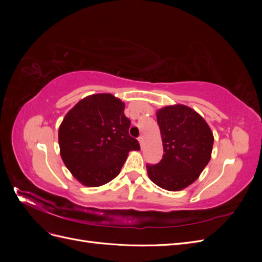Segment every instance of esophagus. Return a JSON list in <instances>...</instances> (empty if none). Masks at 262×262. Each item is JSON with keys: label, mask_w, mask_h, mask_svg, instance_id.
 <instances>
[{"label": "esophagus", "mask_w": 262, "mask_h": 262, "mask_svg": "<svg viewBox=\"0 0 262 262\" xmlns=\"http://www.w3.org/2000/svg\"><path fill=\"white\" fill-rule=\"evenodd\" d=\"M139 142H140V145L143 146V143H144V137L143 136L139 137Z\"/></svg>", "instance_id": "1"}]
</instances>
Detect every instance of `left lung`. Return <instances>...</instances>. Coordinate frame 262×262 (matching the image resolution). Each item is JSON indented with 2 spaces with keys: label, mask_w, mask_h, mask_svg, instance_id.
Listing matches in <instances>:
<instances>
[{
  "label": "left lung",
  "mask_w": 262,
  "mask_h": 262,
  "mask_svg": "<svg viewBox=\"0 0 262 262\" xmlns=\"http://www.w3.org/2000/svg\"><path fill=\"white\" fill-rule=\"evenodd\" d=\"M156 118L164 154L160 163L146 164L147 175L158 187L179 191L194 182L210 162L213 133L204 119L185 105L164 107Z\"/></svg>",
  "instance_id": "1"
}]
</instances>
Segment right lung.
<instances>
[{"mask_svg":"<svg viewBox=\"0 0 262 262\" xmlns=\"http://www.w3.org/2000/svg\"><path fill=\"white\" fill-rule=\"evenodd\" d=\"M124 104L112 94H95L70 110L59 128L60 154L71 173L87 187L116 178L130 150L140 149L129 134Z\"/></svg>","mask_w":262,"mask_h":262,"instance_id":"add662e5","label":"right lung"}]
</instances>
